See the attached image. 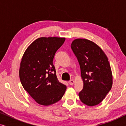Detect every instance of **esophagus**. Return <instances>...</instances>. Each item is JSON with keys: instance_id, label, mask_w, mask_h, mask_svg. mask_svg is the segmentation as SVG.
<instances>
[{"instance_id": "1", "label": "esophagus", "mask_w": 126, "mask_h": 126, "mask_svg": "<svg viewBox=\"0 0 126 126\" xmlns=\"http://www.w3.org/2000/svg\"><path fill=\"white\" fill-rule=\"evenodd\" d=\"M68 83H69V84L70 85H73V84H74V81H73V80H70L68 82Z\"/></svg>"}]
</instances>
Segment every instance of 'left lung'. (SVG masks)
Listing matches in <instances>:
<instances>
[{
  "label": "left lung",
  "mask_w": 126,
  "mask_h": 126,
  "mask_svg": "<svg viewBox=\"0 0 126 126\" xmlns=\"http://www.w3.org/2000/svg\"><path fill=\"white\" fill-rule=\"evenodd\" d=\"M71 48L78 60L83 80L79 92L80 100L88 106L99 104L111 89L112 75L106 55L96 44L86 39H76Z\"/></svg>",
  "instance_id": "left-lung-1"
}]
</instances>
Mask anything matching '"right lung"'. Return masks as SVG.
<instances>
[{"instance_id": "1", "label": "right lung", "mask_w": 126, "mask_h": 126, "mask_svg": "<svg viewBox=\"0 0 126 126\" xmlns=\"http://www.w3.org/2000/svg\"><path fill=\"white\" fill-rule=\"evenodd\" d=\"M65 38L41 37L27 47L20 63L19 78L24 89L38 104L49 106L61 99L66 85L58 80L53 63Z\"/></svg>"}]
</instances>
